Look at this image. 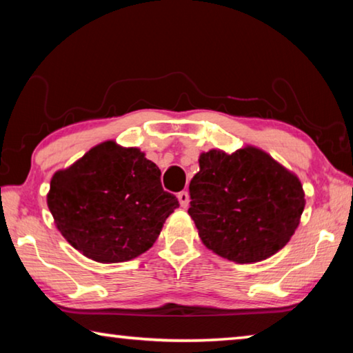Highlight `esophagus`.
Instances as JSON below:
<instances>
[{"instance_id":"esophagus-1","label":"esophagus","mask_w":353,"mask_h":353,"mask_svg":"<svg viewBox=\"0 0 353 353\" xmlns=\"http://www.w3.org/2000/svg\"><path fill=\"white\" fill-rule=\"evenodd\" d=\"M177 199H179V204H181V207L187 208L190 204L188 191H181V193H177Z\"/></svg>"}]
</instances>
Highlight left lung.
<instances>
[{
	"instance_id": "left-lung-1",
	"label": "left lung",
	"mask_w": 353,
	"mask_h": 353,
	"mask_svg": "<svg viewBox=\"0 0 353 353\" xmlns=\"http://www.w3.org/2000/svg\"><path fill=\"white\" fill-rule=\"evenodd\" d=\"M188 214L207 249L235 263L270 259L294 235L305 207L299 177L255 146L199 155Z\"/></svg>"
}]
</instances>
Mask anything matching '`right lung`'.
I'll use <instances>...</instances> for the list:
<instances>
[{
	"instance_id": "add662e5",
	"label": "right lung",
	"mask_w": 353,
	"mask_h": 353,
	"mask_svg": "<svg viewBox=\"0 0 353 353\" xmlns=\"http://www.w3.org/2000/svg\"><path fill=\"white\" fill-rule=\"evenodd\" d=\"M160 176L139 148L99 143L54 172L48 208L62 236L87 259L129 261L152 246L179 207Z\"/></svg>"
}]
</instances>
